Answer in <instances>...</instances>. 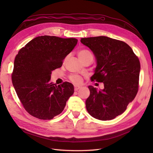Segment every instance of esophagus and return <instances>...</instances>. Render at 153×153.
<instances>
[{
    "instance_id": "34e87169",
    "label": "esophagus",
    "mask_w": 153,
    "mask_h": 153,
    "mask_svg": "<svg viewBox=\"0 0 153 153\" xmlns=\"http://www.w3.org/2000/svg\"><path fill=\"white\" fill-rule=\"evenodd\" d=\"M81 88V87H80V86H76V85H75V91H77L78 90H79Z\"/></svg>"
}]
</instances>
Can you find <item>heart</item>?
I'll return each instance as SVG.
<instances>
[{"label": "heart", "instance_id": "b5f03b06", "mask_svg": "<svg viewBox=\"0 0 153 153\" xmlns=\"http://www.w3.org/2000/svg\"><path fill=\"white\" fill-rule=\"evenodd\" d=\"M88 55H92V53L89 52V50L84 49V50H80L79 52L78 53V56L79 57V59H82V58H84ZM69 79L70 80L74 83V84H80L82 80V78L78 76V75H72L70 76H69Z\"/></svg>", "mask_w": 153, "mask_h": 153}]
</instances>
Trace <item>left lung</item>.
Segmentation results:
<instances>
[{"instance_id": "1", "label": "left lung", "mask_w": 153, "mask_h": 153, "mask_svg": "<svg viewBox=\"0 0 153 153\" xmlns=\"http://www.w3.org/2000/svg\"><path fill=\"white\" fill-rule=\"evenodd\" d=\"M80 41L92 51L96 59L91 81L104 84V89L100 91L88 87L91 93L85 101L87 110L97 119L112 120L126 110L137 94L139 59L122 41L98 36L82 38Z\"/></svg>"}]
</instances>
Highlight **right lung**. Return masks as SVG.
<instances>
[{"label":"right lung","instance_id":"obj_1","mask_svg":"<svg viewBox=\"0 0 153 153\" xmlns=\"http://www.w3.org/2000/svg\"><path fill=\"white\" fill-rule=\"evenodd\" d=\"M75 38L36 37L22 48L14 62L13 85L25 110L32 116L50 120L61 114L74 92L71 83L50 82L54 69L75 48Z\"/></svg>","mask_w":153,"mask_h":153}]
</instances>
